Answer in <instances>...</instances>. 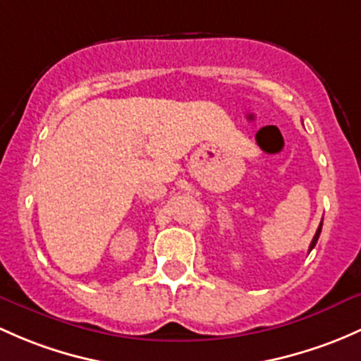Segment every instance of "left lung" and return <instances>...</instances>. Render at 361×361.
Masks as SVG:
<instances>
[{
	"label": "left lung",
	"mask_w": 361,
	"mask_h": 361,
	"mask_svg": "<svg viewBox=\"0 0 361 361\" xmlns=\"http://www.w3.org/2000/svg\"><path fill=\"white\" fill-rule=\"evenodd\" d=\"M320 231H322V223H320V226H318L317 233H314L313 240H311V244H310V252H311V249H313V247H314V245H317V242H318V237H320Z\"/></svg>",
	"instance_id": "1"
}]
</instances>
